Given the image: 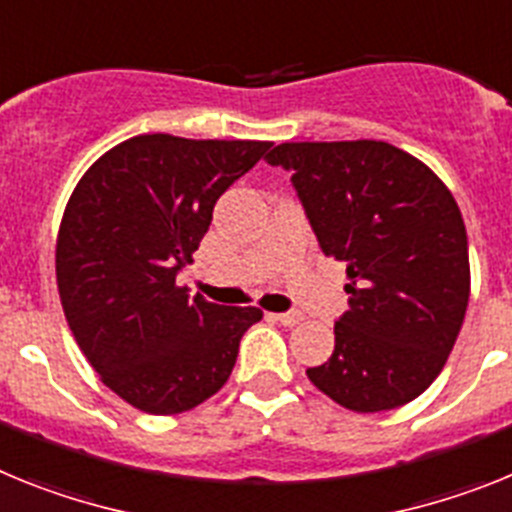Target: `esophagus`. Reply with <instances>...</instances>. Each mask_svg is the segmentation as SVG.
<instances>
[{
  "label": "esophagus",
  "instance_id": "1",
  "mask_svg": "<svg viewBox=\"0 0 512 512\" xmlns=\"http://www.w3.org/2000/svg\"><path fill=\"white\" fill-rule=\"evenodd\" d=\"M268 317H273L275 322H281V324H286V327H296V324L301 322V314L299 311H283V314H268Z\"/></svg>",
  "mask_w": 512,
  "mask_h": 512
}]
</instances>
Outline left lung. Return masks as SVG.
<instances>
[{
  "mask_svg": "<svg viewBox=\"0 0 512 512\" xmlns=\"http://www.w3.org/2000/svg\"><path fill=\"white\" fill-rule=\"evenodd\" d=\"M265 159L291 172L324 255L348 265L350 311L309 381L353 412L420 397L469 306V244L451 190L386 141H288Z\"/></svg>",
  "mask_w": 512,
  "mask_h": 512,
  "instance_id": "left-lung-1",
  "label": "left lung"
}]
</instances>
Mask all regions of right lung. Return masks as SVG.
I'll return each mask as SVG.
<instances>
[{
  "label": "right lung",
  "instance_id": "1",
  "mask_svg": "<svg viewBox=\"0 0 512 512\" xmlns=\"http://www.w3.org/2000/svg\"><path fill=\"white\" fill-rule=\"evenodd\" d=\"M270 141L144 133L105 151L71 193L56 239L69 330L100 381L149 415L213 397L237 363L257 306L211 304L177 286L231 182Z\"/></svg>",
  "mask_w": 512,
  "mask_h": 512
}]
</instances>
